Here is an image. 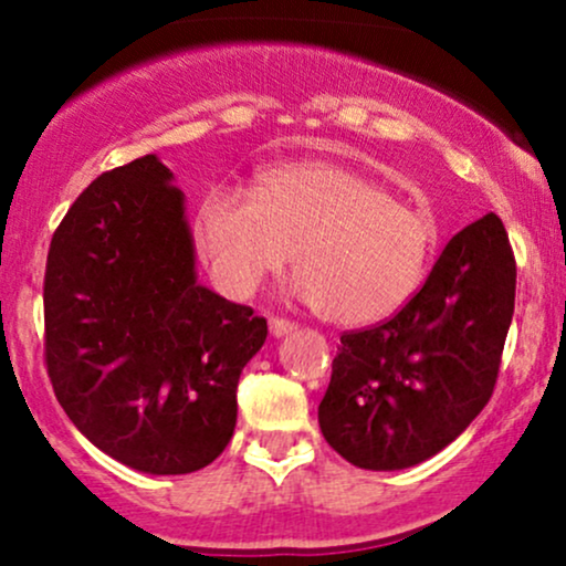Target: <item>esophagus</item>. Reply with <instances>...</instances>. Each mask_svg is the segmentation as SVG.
I'll return each mask as SVG.
<instances>
[{
	"mask_svg": "<svg viewBox=\"0 0 566 566\" xmlns=\"http://www.w3.org/2000/svg\"><path fill=\"white\" fill-rule=\"evenodd\" d=\"M269 329L274 337H284L290 333H295V322H287V319H279V316H271L269 319Z\"/></svg>",
	"mask_w": 566,
	"mask_h": 566,
	"instance_id": "34e87169",
	"label": "esophagus"
}]
</instances>
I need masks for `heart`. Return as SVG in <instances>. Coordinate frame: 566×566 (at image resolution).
<instances>
[{"instance_id":"b5f03b06","label":"heart","mask_w":566,"mask_h":566,"mask_svg":"<svg viewBox=\"0 0 566 566\" xmlns=\"http://www.w3.org/2000/svg\"><path fill=\"white\" fill-rule=\"evenodd\" d=\"M201 261L231 297L297 265L290 292L324 319L375 324L412 301L431 265L437 220L367 175L329 161H292L255 175L250 191L216 186L193 220Z\"/></svg>"}]
</instances>
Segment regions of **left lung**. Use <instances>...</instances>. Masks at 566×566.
Segmentation results:
<instances>
[{
  "instance_id": "8db88e82",
  "label": "left lung",
  "mask_w": 566,
  "mask_h": 566,
  "mask_svg": "<svg viewBox=\"0 0 566 566\" xmlns=\"http://www.w3.org/2000/svg\"><path fill=\"white\" fill-rule=\"evenodd\" d=\"M516 295L497 216L454 233L418 295L394 319L346 333L319 405L337 454L401 471L452 444L490 401Z\"/></svg>"
}]
</instances>
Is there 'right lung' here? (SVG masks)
<instances>
[{
  "label": "right lung",
  "mask_w": 566,
  "mask_h": 566,
  "mask_svg": "<svg viewBox=\"0 0 566 566\" xmlns=\"http://www.w3.org/2000/svg\"><path fill=\"white\" fill-rule=\"evenodd\" d=\"M265 319L197 276L186 193L157 154L103 172L57 226L44 354L69 420L151 476L210 465L237 426V382Z\"/></svg>",
  "instance_id": "obj_1"
}]
</instances>
